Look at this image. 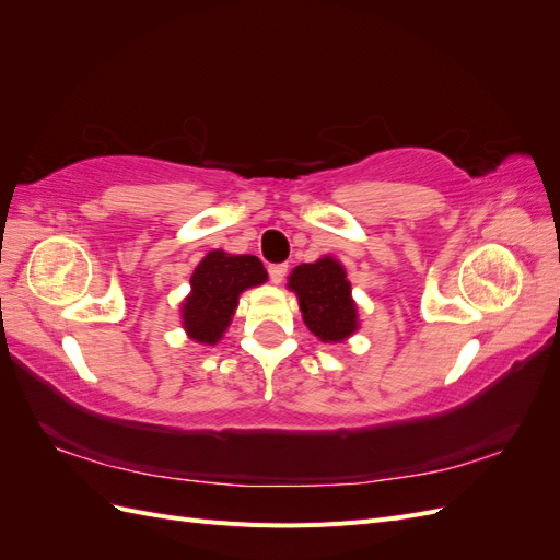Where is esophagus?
<instances>
[{
    "mask_svg": "<svg viewBox=\"0 0 560 560\" xmlns=\"http://www.w3.org/2000/svg\"><path fill=\"white\" fill-rule=\"evenodd\" d=\"M268 276H270V282L280 284V282L284 280V276H287V264H273V266H268Z\"/></svg>",
    "mask_w": 560,
    "mask_h": 560,
    "instance_id": "esophagus-1",
    "label": "esophagus"
}]
</instances>
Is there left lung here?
Returning <instances> with one entry per match:
<instances>
[{"instance_id": "obj_1", "label": "left lung", "mask_w": 560, "mask_h": 560, "mask_svg": "<svg viewBox=\"0 0 560 560\" xmlns=\"http://www.w3.org/2000/svg\"><path fill=\"white\" fill-rule=\"evenodd\" d=\"M287 287L296 294L301 317L322 343H343L360 329L358 303L343 264L319 257L313 264L296 266Z\"/></svg>"}]
</instances>
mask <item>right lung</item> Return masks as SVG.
I'll return each instance as SVG.
<instances>
[{"instance_id":"obj_1","label":"right lung","mask_w":560,"mask_h":560,"mask_svg":"<svg viewBox=\"0 0 560 560\" xmlns=\"http://www.w3.org/2000/svg\"><path fill=\"white\" fill-rule=\"evenodd\" d=\"M268 280L264 264L252 254L208 252L191 276V292L182 301V327L191 341L217 346L238 308L241 294Z\"/></svg>"}]
</instances>
